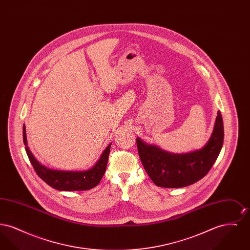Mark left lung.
<instances>
[{"mask_svg":"<svg viewBox=\"0 0 250 250\" xmlns=\"http://www.w3.org/2000/svg\"><path fill=\"white\" fill-rule=\"evenodd\" d=\"M223 141V120L218 111L211 138L200 150L172 154L140 138H137V147L144 169L155 186L177 188L190 186L208 173L221 151Z\"/></svg>","mask_w":250,"mask_h":250,"instance_id":"left-lung-1","label":"left lung"}]
</instances>
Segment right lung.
<instances>
[{
    "mask_svg": "<svg viewBox=\"0 0 250 250\" xmlns=\"http://www.w3.org/2000/svg\"><path fill=\"white\" fill-rule=\"evenodd\" d=\"M23 143L27 155L37 175L47 183L49 187L60 191L88 190L96 187L106 171L107 158L111 146V143L107 145L93 167L87 170L69 171L48 168L36 160L27 145L25 125H23Z\"/></svg>",
    "mask_w": 250,
    "mask_h": 250,
    "instance_id": "add662e5",
    "label": "right lung"
}]
</instances>
